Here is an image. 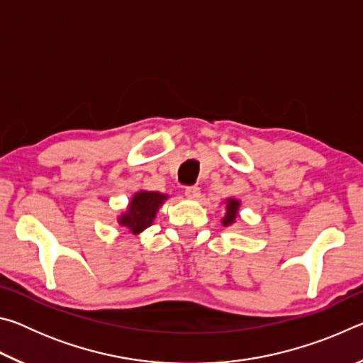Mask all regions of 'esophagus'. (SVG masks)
I'll return each instance as SVG.
<instances>
[{
  "mask_svg": "<svg viewBox=\"0 0 363 363\" xmlns=\"http://www.w3.org/2000/svg\"><path fill=\"white\" fill-rule=\"evenodd\" d=\"M186 196H187V199H199V196H200V187H196V186L186 187Z\"/></svg>",
  "mask_w": 363,
  "mask_h": 363,
  "instance_id": "esophagus-1",
  "label": "esophagus"
}]
</instances>
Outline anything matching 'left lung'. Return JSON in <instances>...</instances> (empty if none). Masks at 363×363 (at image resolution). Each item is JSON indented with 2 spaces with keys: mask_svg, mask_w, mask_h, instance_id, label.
Instances as JSON below:
<instances>
[{
  "mask_svg": "<svg viewBox=\"0 0 363 363\" xmlns=\"http://www.w3.org/2000/svg\"><path fill=\"white\" fill-rule=\"evenodd\" d=\"M238 206H240V203L235 199H229L227 200V206H225V216L223 218V224L224 225H232L233 223H235V218H237V211H238Z\"/></svg>",
  "mask_w": 363,
  "mask_h": 363,
  "instance_id": "left-lung-1",
  "label": "left lung"
}]
</instances>
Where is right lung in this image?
<instances>
[{
	"label": "right lung",
	"instance_id": "add662e5",
	"mask_svg": "<svg viewBox=\"0 0 363 363\" xmlns=\"http://www.w3.org/2000/svg\"><path fill=\"white\" fill-rule=\"evenodd\" d=\"M167 199V195L160 192H145V190L138 192L133 196L128 211L120 216V225L128 232L134 233V235L143 232L153 223L158 208L162 206V203Z\"/></svg>",
	"mask_w": 363,
	"mask_h": 363
}]
</instances>
